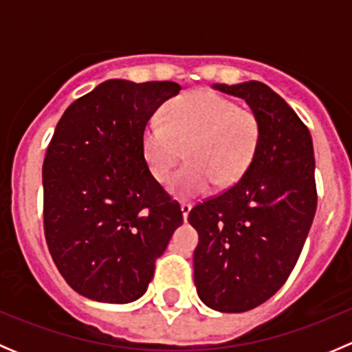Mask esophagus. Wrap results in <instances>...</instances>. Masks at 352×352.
<instances>
[{"instance_id": "1", "label": "esophagus", "mask_w": 352, "mask_h": 352, "mask_svg": "<svg viewBox=\"0 0 352 352\" xmlns=\"http://www.w3.org/2000/svg\"><path fill=\"white\" fill-rule=\"evenodd\" d=\"M180 209H182L184 221H187V218H189L190 209H192V204H189V202H182V204H180Z\"/></svg>"}]
</instances>
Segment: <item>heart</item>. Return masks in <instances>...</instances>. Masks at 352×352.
Returning <instances> with one entry per match:
<instances>
[{
	"instance_id": "heart-1",
	"label": "heart",
	"mask_w": 352,
	"mask_h": 352,
	"mask_svg": "<svg viewBox=\"0 0 352 352\" xmlns=\"http://www.w3.org/2000/svg\"><path fill=\"white\" fill-rule=\"evenodd\" d=\"M261 141V122L250 110L211 90H194L168 102L163 120L151 119L141 134V150L156 182L170 179L187 155V165L170 184L175 197H196L214 182L230 187L247 172Z\"/></svg>"
}]
</instances>
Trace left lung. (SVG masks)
Masks as SVG:
<instances>
[{
    "label": "left lung",
    "instance_id": "1",
    "mask_svg": "<svg viewBox=\"0 0 352 352\" xmlns=\"http://www.w3.org/2000/svg\"><path fill=\"white\" fill-rule=\"evenodd\" d=\"M243 98L261 122L257 153L242 179L190 209L199 233L194 283L206 307L240 314L267 301L296 265L317 209L308 127L261 81L216 83Z\"/></svg>",
    "mask_w": 352,
    "mask_h": 352
}]
</instances>
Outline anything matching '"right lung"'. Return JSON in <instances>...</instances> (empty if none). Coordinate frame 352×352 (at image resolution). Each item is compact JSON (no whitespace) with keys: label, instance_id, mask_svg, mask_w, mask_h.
Masks as SVG:
<instances>
[{"label":"right lung","instance_id":"right-lung-1","mask_svg":"<svg viewBox=\"0 0 352 352\" xmlns=\"http://www.w3.org/2000/svg\"><path fill=\"white\" fill-rule=\"evenodd\" d=\"M182 90L173 81L107 80L74 100L56 126L42 166L45 242L66 283L102 303L146 293L155 261L182 211L153 179L141 134Z\"/></svg>","mask_w":352,"mask_h":352}]
</instances>
